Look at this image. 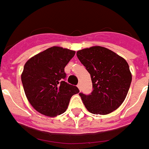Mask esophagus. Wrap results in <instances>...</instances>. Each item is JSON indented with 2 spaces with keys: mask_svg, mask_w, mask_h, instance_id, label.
<instances>
[{
  "mask_svg": "<svg viewBox=\"0 0 149 149\" xmlns=\"http://www.w3.org/2000/svg\"><path fill=\"white\" fill-rule=\"evenodd\" d=\"M77 86H78V87H79V89L81 90V83H79V84H78V85H77Z\"/></svg>",
  "mask_w": 149,
  "mask_h": 149,
  "instance_id": "esophagus-1",
  "label": "esophagus"
}]
</instances>
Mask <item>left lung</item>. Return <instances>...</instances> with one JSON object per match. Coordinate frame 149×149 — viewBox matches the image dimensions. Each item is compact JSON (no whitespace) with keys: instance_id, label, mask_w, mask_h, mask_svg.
<instances>
[{"instance_id":"obj_1","label":"left lung","mask_w":149,"mask_h":149,"mask_svg":"<svg viewBox=\"0 0 149 149\" xmlns=\"http://www.w3.org/2000/svg\"><path fill=\"white\" fill-rule=\"evenodd\" d=\"M77 57L91 74L92 82L91 93H79L86 109L96 115L116 110L125 100L132 83L126 60L101 46L79 50Z\"/></svg>"}]
</instances>
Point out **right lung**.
I'll return each mask as SVG.
<instances>
[{
    "label": "right lung",
    "instance_id": "1",
    "mask_svg": "<svg viewBox=\"0 0 149 149\" xmlns=\"http://www.w3.org/2000/svg\"><path fill=\"white\" fill-rule=\"evenodd\" d=\"M75 54L74 50L50 47L29 59L24 66L22 82L33 107L47 116L65 112L79 88L65 81L64 68Z\"/></svg>",
    "mask_w": 149,
    "mask_h": 149
}]
</instances>
